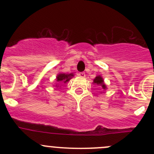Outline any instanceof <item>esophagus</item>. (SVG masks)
Returning <instances> with one entry per match:
<instances>
[{
    "label": "esophagus",
    "mask_w": 154,
    "mask_h": 154,
    "mask_svg": "<svg viewBox=\"0 0 154 154\" xmlns=\"http://www.w3.org/2000/svg\"><path fill=\"white\" fill-rule=\"evenodd\" d=\"M78 76L80 77H86V74L84 72H80L78 73Z\"/></svg>",
    "instance_id": "esophagus-1"
}]
</instances>
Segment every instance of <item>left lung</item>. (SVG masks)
Segmentation results:
<instances>
[{"label": "left lung", "instance_id": "1", "mask_svg": "<svg viewBox=\"0 0 154 154\" xmlns=\"http://www.w3.org/2000/svg\"><path fill=\"white\" fill-rule=\"evenodd\" d=\"M93 83L98 85V86H100L102 88H103V89H104V90L106 88V86L104 84V81H103V77H102L100 75L97 76V77L94 79Z\"/></svg>", "mask_w": 154, "mask_h": 154}]
</instances>
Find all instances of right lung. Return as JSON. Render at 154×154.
<instances>
[{
  "label": "right lung",
  "mask_w": 154,
  "mask_h": 154,
  "mask_svg": "<svg viewBox=\"0 0 154 154\" xmlns=\"http://www.w3.org/2000/svg\"><path fill=\"white\" fill-rule=\"evenodd\" d=\"M73 77H74V74H72V73L69 74L60 73V74H59L57 76V81L59 82V83H66L67 82L69 81ZM56 86L58 87V86H57V85H56Z\"/></svg>",
  "instance_id": "right-lung-1"
}]
</instances>
